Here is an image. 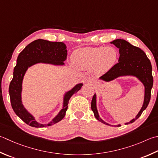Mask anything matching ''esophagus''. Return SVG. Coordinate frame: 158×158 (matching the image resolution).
I'll return each instance as SVG.
<instances>
[{"label": "esophagus", "instance_id": "1", "mask_svg": "<svg viewBox=\"0 0 158 158\" xmlns=\"http://www.w3.org/2000/svg\"><path fill=\"white\" fill-rule=\"evenodd\" d=\"M91 81H92L91 79H88L87 80V82H88V83H91Z\"/></svg>", "mask_w": 158, "mask_h": 158}]
</instances>
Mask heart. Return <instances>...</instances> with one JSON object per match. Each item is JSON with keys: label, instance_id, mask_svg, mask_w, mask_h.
Segmentation results:
<instances>
[{"label": "heart", "instance_id": "heart-1", "mask_svg": "<svg viewBox=\"0 0 158 158\" xmlns=\"http://www.w3.org/2000/svg\"><path fill=\"white\" fill-rule=\"evenodd\" d=\"M118 53L113 47H86L73 52V60L81 69H89L97 66L100 70L110 69L116 62Z\"/></svg>", "mask_w": 158, "mask_h": 158}]
</instances>
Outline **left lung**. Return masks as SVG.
I'll list each match as a JSON object with an SVG mask.
<instances>
[{
  "instance_id": "8db88e82",
  "label": "left lung",
  "mask_w": 158,
  "mask_h": 158,
  "mask_svg": "<svg viewBox=\"0 0 158 158\" xmlns=\"http://www.w3.org/2000/svg\"><path fill=\"white\" fill-rule=\"evenodd\" d=\"M111 44L115 45L119 48L120 57L118 62L111 68L106 73L101 77V79L110 81L120 76L134 75L137 77L144 85V100L143 106L135 118L127 124L134 123L141 116L143 111L147 107L151 99V88L153 84L152 76V66L151 61L145 52L141 48L131 45L125 40L117 39ZM96 94L92 97L91 108L94 112L95 118L104 124L110 125L102 120L98 116L96 103ZM118 126H120L118 125Z\"/></svg>"
}]
</instances>
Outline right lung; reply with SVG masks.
Instances as JSON below:
<instances>
[{
    "label": "right lung",
    "instance_id": "obj_1",
    "mask_svg": "<svg viewBox=\"0 0 158 158\" xmlns=\"http://www.w3.org/2000/svg\"><path fill=\"white\" fill-rule=\"evenodd\" d=\"M66 46L64 42H49L45 40H36L28 44L19 54L17 64L14 69V77L9 84V92L11 107L15 114L26 124L33 127H44L51 126L62 120L66 115L68 104L70 97L77 93L83 85L79 83L65 94L64 107L57 116L48 124H40L33 116L24 107L21 101L22 83L28 68L37 63H46L54 65H64L66 60Z\"/></svg>",
    "mask_w": 158,
    "mask_h": 158
}]
</instances>
